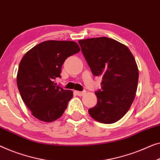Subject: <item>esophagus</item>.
Returning <instances> with one entry per match:
<instances>
[{"label":"esophagus","instance_id":"esophagus-1","mask_svg":"<svg viewBox=\"0 0 160 160\" xmlns=\"http://www.w3.org/2000/svg\"><path fill=\"white\" fill-rule=\"evenodd\" d=\"M75 93L77 94L78 96H83L86 94V91H83V92H80V91H76Z\"/></svg>","mask_w":160,"mask_h":160}]
</instances>
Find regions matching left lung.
<instances>
[{
    "mask_svg": "<svg viewBox=\"0 0 160 160\" xmlns=\"http://www.w3.org/2000/svg\"><path fill=\"white\" fill-rule=\"evenodd\" d=\"M78 43L94 76H102L97 103L90 108L92 118L102 123L117 122L126 115L137 90L138 69L128 47L113 39L81 40Z\"/></svg>",
    "mask_w": 160,
    "mask_h": 160,
    "instance_id": "left-lung-1",
    "label": "left lung"
}]
</instances>
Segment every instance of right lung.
<instances>
[{"label":"right lung","instance_id":"obj_1","mask_svg":"<svg viewBox=\"0 0 160 160\" xmlns=\"http://www.w3.org/2000/svg\"><path fill=\"white\" fill-rule=\"evenodd\" d=\"M80 51L73 41L42 42L25 53L18 66L17 82L21 97L32 115L44 122H52L63 115L73 97L54 82L61 77L67 58Z\"/></svg>","mask_w":160,"mask_h":160}]
</instances>
